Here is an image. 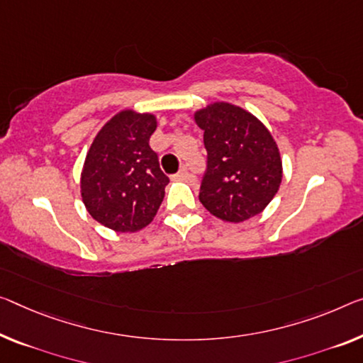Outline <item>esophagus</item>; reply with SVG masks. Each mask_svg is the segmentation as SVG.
<instances>
[{
    "label": "esophagus",
    "instance_id": "esophagus-1",
    "mask_svg": "<svg viewBox=\"0 0 363 363\" xmlns=\"http://www.w3.org/2000/svg\"><path fill=\"white\" fill-rule=\"evenodd\" d=\"M191 177L189 175V172L186 170V167H183V169L178 172L177 175H174V180H178V182H183V180H188V178Z\"/></svg>",
    "mask_w": 363,
    "mask_h": 363
}]
</instances>
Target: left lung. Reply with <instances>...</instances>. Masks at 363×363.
<instances>
[{
	"instance_id": "left-lung-1",
	"label": "left lung",
	"mask_w": 363,
	"mask_h": 363,
	"mask_svg": "<svg viewBox=\"0 0 363 363\" xmlns=\"http://www.w3.org/2000/svg\"><path fill=\"white\" fill-rule=\"evenodd\" d=\"M208 150L199 201L211 214L243 222L276 196L282 162L271 133L235 105L217 102L194 115Z\"/></svg>"
}]
</instances>
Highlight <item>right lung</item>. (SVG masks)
Here are the masks:
<instances>
[{
  "label": "right lung",
  "instance_id": "obj_1",
  "mask_svg": "<svg viewBox=\"0 0 363 363\" xmlns=\"http://www.w3.org/2000/svg\"><path fill=\"white\" fill-rule=\"evenodd\" d=\"M157 121L133 110L115 115L94 139L81 175L86 209L116 232L146 227L162 203L169 183L149 146Z\"/></svg>",
  "mask_w": 363,
  "mask_h": 363
}]
</instances>
